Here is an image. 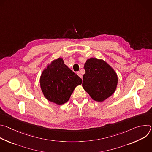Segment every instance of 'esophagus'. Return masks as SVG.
<instances>
[{
    "label": "esophagus",
    "instance_id": "34e87169",
    "mask_svg": "<svg viewBox=\"0 0 152 152\" xmlns=\"http://www.w3.org/2000/svg\"><path fill=\"white\" fill-rule=\"evenodd\" d=\"M77 75H78L80 78L82 77V75L81 73H80V72H77Z\"/></svg>",
    "mask_w": 152,
    "mask_h": 152
}]
</instances>
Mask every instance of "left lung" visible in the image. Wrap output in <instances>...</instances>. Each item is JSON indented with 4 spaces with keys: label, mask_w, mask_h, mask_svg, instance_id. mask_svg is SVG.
Masks as SVG:
<instances>
[{
    "label": "left lung",
    "mask_w": 152,
    "mask_h": 152,
    "mask_svg": "<svg viewBox=\"0 0 152 152\" xmlns=\"http://www.w3.org/2000/svg\"><path fill=\"white\" fill-rule=\"evenodd\" d=\"M82 86L95 101L102 102L116 90L118 76L113 68L102 59L91 58L84 64Z\"/></svg>",
    "instance_id": "1"
}]
</instances>
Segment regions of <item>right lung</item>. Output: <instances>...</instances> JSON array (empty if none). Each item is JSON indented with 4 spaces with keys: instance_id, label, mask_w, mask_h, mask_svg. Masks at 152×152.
Returning a JSON list of instances; mask_svg holds the SVG:
<instances>
[{
    "instance_id": "1",
    "label": "right lung",
    "mask_w": 152,
    "mask_h": 152,
    "mask_svg": "<svg viewBox=\"0 0 152 152\" xmlns=\"http://www.w3.org/2000/svg\"><path fill=\"white\" fill-rule=\"evenodd\" d=\"M82 82V80L64 64L62 58L48 64L39 79L45 98L58 105L67 102L75 88Z\"/></svg>"
}]
</instances>
